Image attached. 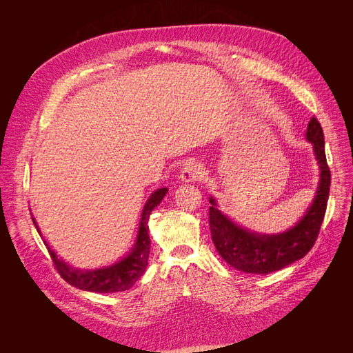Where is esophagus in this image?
<instances>
[{
	"mask_svg": "<svg viewBox=\"0 0 353 353\" xmlns=\"http://www.w3.org/2000/svg\"><path fill=\"white\" fill-rule=\"evenodd\" d=\"M201 173H203V170H201L199 165L187 163L180 173V179H181V181H185V183L198 181L201 179Z\"/></svg>",
	"mask_w": 353,
	"mask_h": 353,
	"instance_id": "obj_1",
	"label": "esophagus"
}]
</instances>
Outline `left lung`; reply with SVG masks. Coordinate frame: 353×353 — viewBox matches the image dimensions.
<instances>
[{
	"instance_id": "1",
	"label": "left lung",
	"mask_w": 353,
	"mask_h": 353,
	"mask_svg": "<svg viewBox=\"0 0 353 353\" xmlns=\"http://www.w3.org/2000/svg\"><path fill=\"white\" fill-rule=\"evenodd\" d=\"M306 138L313 143L320 165V183L310 208L292 229L279 234H260L234 225L218 208L211 196L210 228L221 257L233 268L248 274H270L303 259L317 240L330 195L331 172L324 150L321 124L313 117Z\"/></svg>"
}]
</instances>
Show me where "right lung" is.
<instances>
[{
	"label": "right lung",
	"instance_id": "1",
	"mask_svg": "<svg viewBox=\"0 0 353 353\" xmlns=\"http://www.w3.org/2000/svg\"><path fill=\"white\" fill-rule=\"evenodd\" d=\"M166 192H168V188H159L149 196L141 215V223H139V230H138L135 244L131 248L130 254H127V257H124L121 261H119L114 265L93 270V271L75 270L68 264H65L64 261H61L60 259H57V254L54 251L50 250V247L47 245L50 257H52L54 267L61 275V278L78 289L96 292V293H114V292H123L130 289L143 275L146 270L148 259H149V248H150V239L148 233L149 215L154 208H157L162 203ZM33 223L37 229L34 219H33Z\"/></svg>",
	"mask_w": 353,
	"mask_h": 353
}]
</instances>
